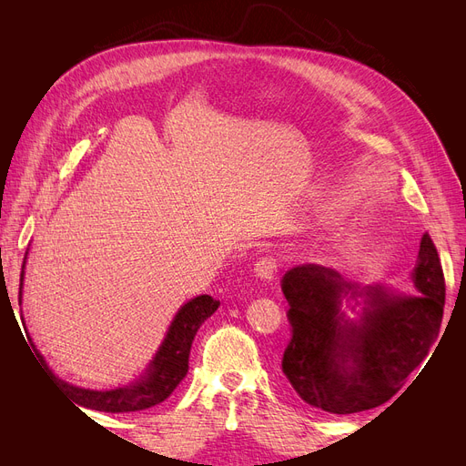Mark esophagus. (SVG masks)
Returning a JSON list of instances; mask_svg holds the SVG:
<instances>
[{
  "instance_id": "obj_1",
  "label": "esophagus",
  "mask_w": 466,
  "mask_h": 466,
  "mask_svg": "<svg viewBox=\"0 0 466 466\" xmlns=\"http://www.w3.org/2000/svg\"><path fill=\"white\" fill-rule=\"evenodd\" d=\"M276 272H278V264L274 258H260L255 264V274L262 279H274Z\"/></svg>"
}]
</instances>
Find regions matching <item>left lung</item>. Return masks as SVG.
Listing matches in <instances>:
<instances>
[{
    "mask_svg": "<svg viewBox=\"0 0 466 466\" xmlns=\"http://www.w3.org/2000/svg\"><path fill=\"white\" fill-rule=\"evenodd\" d=\"M416 295L360 286L332 268L301 264L281 278L291 340L281 370L299 397L330 414L385 404L424 361L441 329L445 279L424 233L412 272ZM363 304L358 319L345 313Z\"/></svg>",
    "mask_w": 466,
    "mask_h": 466,
    "instance_id": "obj_1",
    "label": "left lung"
}]
</instances>
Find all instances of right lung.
Instances as JSON below:
<instances>
[{"mask_svg":"<svg viewBox=\"0 0 466 466\" xmlns=\"http://www.w3.org/2000/svg\"><path fill=\"white\" fill-rule=\"evenodd\" d=\"M26 258V257H25ZM23 276H25V262L21 272V286H19V301H21V289H23ZM219 301H216L209 295H198L190 301H187L178 309L171 327H168L159 350L155 351L153 360L146 368V371L139 375V379L132 380L130 385L116 387L110 390H93V389H81L76 385H69L66 380L56 377L48 368L45 360L33 346L36 358L45 363L50 377L58 383L69 397H72L79 406L91 408V410L101 412H137L146 410L155 404L163 402L173 394L182 379L188 373V356L194 342V336L202 327V322L218 311Z\"/></svg>","mask_w":466,"mask_h":466,"instance_id":"right-lung-1","label":"right lung"}]
</instances>
